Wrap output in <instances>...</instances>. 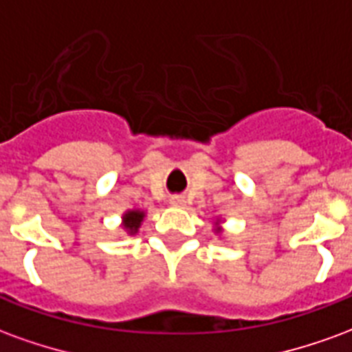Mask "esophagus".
<instances>
[{
    "label": "esophagus",
    "mask_w": 352,
    "mask_h": 352,
    "mask_svg": "<svg viewBox=\"0 0 352 352\" xmlns=\"http://www.w3.org/2000/svg\"><path fill=\"white\" fill-rule=\"evenodd\" d=\"M171 206H184V199L181 198V196H173V198H171Z\"/></svg>",
    "instance_id": "1"
}]
</instances>
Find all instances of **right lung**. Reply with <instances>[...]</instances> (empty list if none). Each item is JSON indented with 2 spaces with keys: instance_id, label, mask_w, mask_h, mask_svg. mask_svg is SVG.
<instances>
[{
  "instance_id": "right-lung-1",
  "label": "right lung",
  "mask_w": 352,
  "mask_h": 352,
  "mask_svg": "<svg viewBox=\"0 0 352 352\" xmlns=\"http://www.w3.org/2000/svg\"><path fill=\"white\" fill-rule=\"evenodd\" d=\"M143 217H145L143 211H128V213L124 214V228L128 230V234H135L138 232L139 224L143 222Z\"/></svg>"
}]
</instances>
